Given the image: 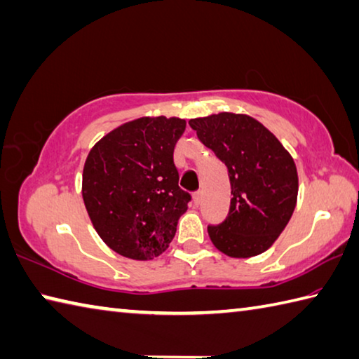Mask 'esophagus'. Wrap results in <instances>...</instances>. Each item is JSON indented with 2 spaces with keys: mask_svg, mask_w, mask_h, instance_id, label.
Instances as JSON below:
<instances>
[{
  "mask_svg": "<svg viewBox=\"0 0 359 359\" xmlns=\"http://www.w3.org/2000/svg\"><path fill=\"white\" fill-rule=\"evenodd\" d=\"M201 199H202V193L201 191H196L193 194V202L194 205H199L201 204Z\"/></svg>",
  "mask_w": 359,
  "mask_h": 359,
  "instance_id": "34e87169",
  "label": "esophagus"
}]
</instances>
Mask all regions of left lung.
<instances>
[{
	"mask_svg": "<svg viewBox=\"0 0 359 359\" xmlns=\"http://www.w3.org/2000/svg\"><path fill=\"white\" fill-rule=\"evenodd\" d=\"M188 123L224 163L231 180L229 215L207 227L212 243L229 257L266 251L297 204L298 175L290 154L270 130L246 114L219 113Z\"/></svg>",
	"mask_w": 359,
	"mask_h": 359,
	"instance_id": "obj_1",
	"label": "left lung"
}]
</instances>
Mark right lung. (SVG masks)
Segmentation results:
<instances>
[{
    "label": "right lung",
    "mask_w": 359,
    "mask_h": 359,
    "mask_svg": "<svg viewBox=\"0 0 359 359\" xmlns=\"http://www.w3.org/2000/svg\"><path fill=\"white\" fill-rule=\"evenodd\" d=\"M185 121L140 117L114 128L90 149L83 201L94 229L123 257L147 260L171 243L190 193L179 187L175 142Z\"/></svg>",
    "instance_id": "1"
}]
</instances>
